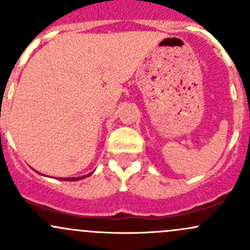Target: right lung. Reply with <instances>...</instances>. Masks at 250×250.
<instances>
[{
	"label": "right lung",
	"mask_w": 250,
	"mask_h": 250,
	"mask_svg": "<svg viewBox=\"0 0 250 250\" xmlns=\"http://www.w3.org/2000/svg\"><path fill=\"white\" fill-rule=\"evenodd\" d=\"M90 174H93V172H92V173H89V174H87V175H83V176H77V178H60V180H66V181H76V180H81V179H83V178H87V176H89Z\"/></svg>",
	"instance_id": "obj_1"
}]
</instances>
